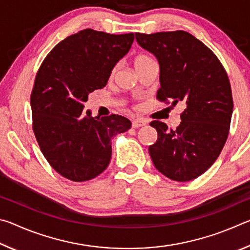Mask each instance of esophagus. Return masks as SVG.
I'll return each mask as SVG.
<instances>
[{"label": "esophagus", "instance_id": "1", "mask_svg": "<svg viewBox=\"0 0 250 250\" xmlns=\"http://www.w3.org/2000/svg\"><path fill=\"white\" fill-rule=\"evenodd\" d=\"M146 125V121L143 119H134L132 120V128H140Z\"/></svg>", "mask_w": 250, "mask_h": 250}]
</instances>
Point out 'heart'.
<instances>
[{"instance_id": "heart-1", "label": "heart", "mask_w": 250, "mask_h": 250, "mask_svg": "<svg viewBox=\"0 0 250 250\" xmlns=\"http://www.w3.org/2000/svg\"><path fill=\"white\" fill-rule=\"evenodd\" d=\"M149 61H151V59H150L149 57H146V56H139V57L135 58V61H134V66H135V67H138L139 65L145 64V62H149ZM116 70H117V68L115 67V68H113V69L111 70V76L115 75Z\"/></svg>"}]
</instances>
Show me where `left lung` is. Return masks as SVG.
Here are the masks:
<instances>
[{"mask_svg":"<svg viewBox=\"0 0 250 250\" xmlns=\"http://www.w3.org/2000/svg\"><path fill=\"white\" fill-rule=\"evenodd\" d=\"M138 44L160 66L156 98L185 105L175 130L152 121L158 140L149 146L156 170L168 179L188 182L213 166L229 132L232 96L229 79L211 50L184 31L135 33Z\"/></svg>","mask_w":250,"mask_h":250,"instance_id":"8db88e82","label":"left lung"}]
</instances>
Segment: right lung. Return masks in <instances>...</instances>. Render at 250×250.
<instances>
[{
    "mask_svg": "<svg viewBox=\"0 0 250 250\" xmlns=\"http://www.w3.org/2000/svg\"><path fill=\"white\" fill-rule=\"evenodd\" d=\"M133 41V33L83 29L55 46L37 71L33 130L45 159L66 179L84 182L103 173L111 159L112 137L131 128L122 116L92 117L83 109L88 95L107 84Z\"/></svg>",
    "mask_w": 250,
    "mask_h": 250,
    "instance_id": "1",
    "label": "right lung"
}]
</instances>
